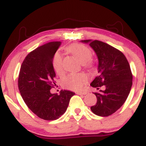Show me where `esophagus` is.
Segmentation results:
<instances>
[{"label": "esophagus", "instance_id": "obj_1", "mask_svg": "<svg viewBox=\"0 0 146 146\" xmlns=\"http://www.w3.org/2000/svg\"><path fill=\"white\" fill-rule=\"evenodd\" d=\"M76 94H77V95H86L87 92H76Z\"/></svg>", "mask_w": 146, "mask_h": 146}]
</instances>
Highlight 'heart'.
I'll return each instance as SVG.
<instances>
[{"instance_id":"obj_1","label":"heart","mask_w":146,"mask_h":146,"mask_svg":"<svg viewBox=\"0 0 146 146\" xmlns=\"http://www.w3.org/2000/svg\"><path fill=\"white\" fill-rule=\"evenodd\" d=\"M68 52L73 54L78 60L83 64L86 68L92 67V52L86 46L80 44H73L67 48ZM53 66L59 76L64 75V69L63 66V58L61 54L56 53L53 58ZM89 78L85 73H70L63 80V85L65 88L73 91H80L83 89L85 85L88 83Z\"/></svg>"}]
</instances>
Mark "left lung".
Returning a JSON list of instances; mask_svg holds the SVG:
<instances>
[{
  "instance_id": "1",
  "label": "left lung",
  "mask_w": 146,
  "mask_h": 146,
  "mask_svg": "<svg viewBox=\"0 0 146 146\" xmlns=\"http://www.w3.org/2000/svg\"><path fill=\"white\" fill-rule=\"evenodd\" d=\"M89 43L98 56V75L90 85L104 90L95 92L97 103L90 107L92 112L100 117L114 114L127 99L132 86L133 75L124 54L117 48L99 40H82Z\"/></svg>"
}]
</instances>
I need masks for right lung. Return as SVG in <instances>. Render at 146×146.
Masks as SVG:
<instances>
[{
    "mask_svg": "<svg viewBox=\"0 0 146 146\" xmlns=\"http://www.w3.org/2000/svg\"><path fill=\"white\" fill-rule=\"evenodd\" d=\"M61 42H51L27 54L20 68L18 88L28 108L39 118L47 121L58 119L67 110L74 92L61 90L51 94L56 85L53 58Z\"/></svg>",
    "mask_w": 146,
    "mask_h": 146,
    "instance_id": "add662e5",
    "label": "right lung"
}]
</instances>
